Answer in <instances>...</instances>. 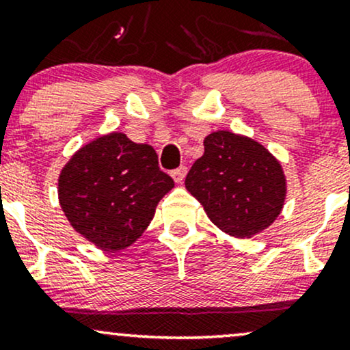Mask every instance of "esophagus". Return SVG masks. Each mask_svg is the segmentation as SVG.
I'll return each instance as SVG.
<instances>
[{
	"instance_id": "esophagus-1",
	"label": "esophagus",
	"mask_w": 350,
	"mask_h": 350,
	"mask_svg": "<svg viewBox=\"0 0 350 350\" xmlns=\"http://www.w3.org/2000/svg\"><path fill=\"white\" fill-rule=\"evenodd\" d=\"M186 174H187V167L186 166H179L178 170L171 171L172 179H174L176 183H183L184 178H186Z\"/></svg>"
}]
</instances>
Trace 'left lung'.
Segmentation results:
<instances>
[{
    "mask_svg": "<svg viewBox=\"0 0 350 350\" xmlns=\"http://www.w3.org/2000/svg\"><path fill=\"white\" fill-rule=\"evenodd\" d=\"M186 189L220 230L250 239L280 215L286 178L263 144L220 130L204 139V154L187 172Z\"/></svg>",
    "mask_w": 350,
    "mask_h": 350,
    "instance_id": "1",
    "label": "left lung"
}]
</instances>
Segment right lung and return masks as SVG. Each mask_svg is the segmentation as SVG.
Returning a JSON list of instances; mask_svg holds the SVG:
<instances>
[{
  "mask_svg": "<svg viewBox=\"0 0 350 350\" xmlns=\"http://www.w3.org/2000/svg\"><path fill=\"white\" fill-rule=\"evenodd\" d=\"M172 187L152 146L113 131L72 154L59 174V204L75 232L118 252L142 237Z\"/></svg>",
  "mask_w": 350,
  "mask_h": 350,
  "instance_id": "obj_1",
  "label": "right lung"
}]
</instances>
